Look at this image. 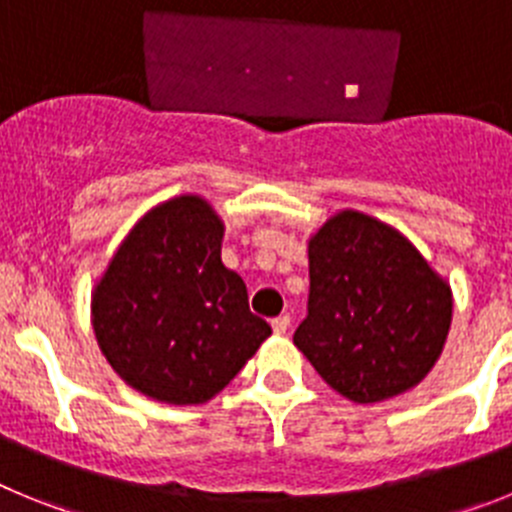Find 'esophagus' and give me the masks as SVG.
Returning a JSON list of instances; mask_svg holds the SVG:
<instances>
[{
    "label": "esophagus",
    "mask_w": 512,
    "mask_h": 512,
    "mask_svg": "<svg viewBox=\"0 0 512 512\" xmlns=\"http://www.w3.org/2000/svg\"><path fill=\"white\" fill-rule=\"evenodd\" d=\"M289 323H292V318H289V315H279V318L271 320V328H274V333H279V336H282V333H287L289 330Z\"/></svg>",
    "instance_id": "obj_1"
}]
</instances>
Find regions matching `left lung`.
Masks as SVG:
<instances>
[{
    "label": "left lung",
    "mask_w": 512,
    "mask_h": 512,
    "mask_svg": "<svg viewBox=\"0 0 512 512\" xmlns=\"http://www.w3.org/2000/svg\"><path fill=\"white\" fill-rule=\"evenodd\" d=\"M307 318L295 346L336 392L382 402L431 372L451 325V289L390 225L346 210L310 238Z\"/></svg>",
    "instance_id": "left-lung-1"
}]
</instances>
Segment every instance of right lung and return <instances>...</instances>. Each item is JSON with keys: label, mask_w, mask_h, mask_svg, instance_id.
<instances>
[{"label": "right lung", "mask_w": 512, "mask_h": 512, "mask_svg": "<svg viewBox=\"0 0 512 512\" xmlns=\"http://www.w3.org/2000/svg\"><path fill=\"white\" fill-rule=\"evenodd\" d=\"M223 223L184 194L148 212L92 297L99 348L117 374L169 405H200L241 372L271 325L220 259Z\"/></svg>", "instance_id": "right-lung-1"}]
</instances>
